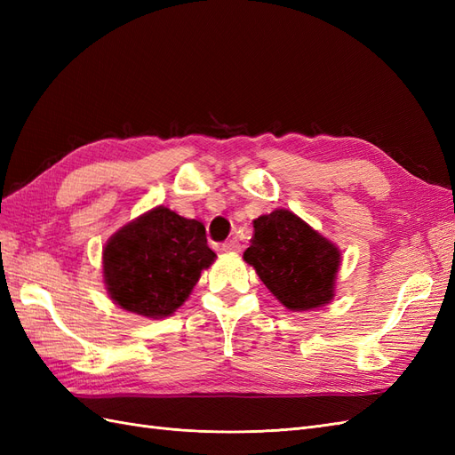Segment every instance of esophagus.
Returning <instances> with one entry per match:
<instances>
[{
  "label": "esophagus",
  "mask_w": 455,
  "mask_h": 455,
  "mask_svg": "<svg viewBox=\"0 0 455 455\" xmlns=\"http://www.w3.org/2000/svg\"><path fill=\"white\" fill-rule=\"evenodd\" d=\"M241 249V243L233 237V239H228L224 244H222V251L226 252H237Z\"/></svg>",
  "instance_id": "1"
}]
</instances>
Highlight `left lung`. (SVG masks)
<instances>
[{"instance_id": "obj_1", "label": "left lung", "mask_w": 455, "mask_h": 455, "mask_svg": "<svg viewBox=\"0 0 455 455\" xmlns=\"http://www.w3.org/2000/svg\"><path fill=\"white\" fill-rule=\"evenodd\" d=\"M243 258L291 311L321 307L334 296L338 249L291 211L256 218L254 237Z\"/></svg>"}]
</instances>
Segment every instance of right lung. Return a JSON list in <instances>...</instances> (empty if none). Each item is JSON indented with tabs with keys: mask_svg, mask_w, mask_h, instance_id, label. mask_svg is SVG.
Returning <instances> with one entry per match:
<instances>
[{
	"mask_svg": "<svg viewBox=\"0 0 455 455\" xmlns=\"http://www.w3.org/2000/svg\"><path fill=\"white\" fill-rule=\"evenodd\" d=\"M102 258L106 288L116 304L157 319L184 304L216 254L201 222L157 206L119 229Z\"/></svg>",
	"mask_w": 455,
	"mask_h": 455,
	"instance_id": "right-lung-1",
	"label": "right lung"
}]
</instances>
